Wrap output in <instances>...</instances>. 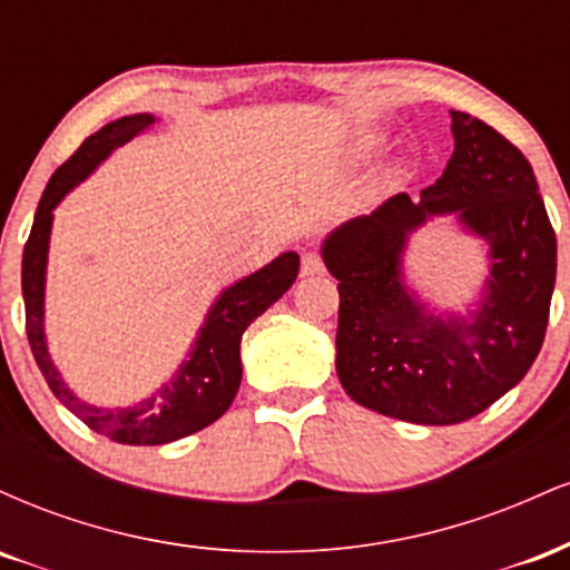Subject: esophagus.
Wrapping results in <instances>:
<instances>
[{
	"instance_id": "esophagus-1",
	"label": "esophagus",
	"mask_w": 570,
	"mask_h": 570,
	"mask_svg": "<svg viewBox=\"0 0 570 570\" xmlns=\"http://www.w3.org/2000/svg\"><path fill=\"white\" fill-rule=\"evenodd\" d=\"M299 271H303V276H322L324 273V259L318 257V254H303V267H299Z\"/></svg>"
}]
</instances>
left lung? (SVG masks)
I'll return each instance as SVG.
<instances>
[{
    "mask_svg": "<svg viewBox=\"0 0 570 570\" xmlns=\"http://www.w3.org/2000/svg\"><path fill=\"white\" fill-rule=\"evenodd\" d=\"M453 136V158L421 200L399 193L324 244V263L340 281L345 394L423 426L469 421L525 377L544 343L558 273V240L525 155L455 109ZM431 213H458L491 244L489 297L472 323L426 317L401 286L403 240Z\"/></svg>",
    "mask_w": 570,
    "mask_h": 570,
    "instance_id": "obj_1",
    "label": "left lung"
}]
</instances>
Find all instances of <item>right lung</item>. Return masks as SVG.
Returning <instances> with one entry per match:
<instances>
[{"label": "right lung", "instance_id": "obj_1", "mask_svg": "<svg viewBox=\"0 0 570 570\" xmlns=\"http://www.w3.org/2000/svg\"><path fill=\"white\" fill-rule=\"evenodd\" d=\"M153 115H130L104 126L98 134L88 136L71 158L50 176L39 200L35 225L23 246V305H26V337L37 367L63 407L96 434L109 436L120 444H166L195 431L212 426L227 412L240 385V337L246 326L271 307L294 284L299 273V257L294 252L281 254L263 271L230 286L203 324L193 356L181 364L174 381L134 407L101 410L85 404L67 389L58 370L48 356L42 332V299H45V265H48V240L53 225V208L77 181H82L94 168L112 153L115 147L134 139L144 128L153 126Z\"/></svg>", "mask_w": 570, "mask_h": 570}]
</instances>
